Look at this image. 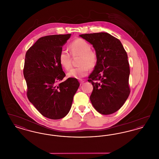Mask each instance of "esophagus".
Instances as JSON below:
<instances>
[{
    "label": "esophagus",
    "instance_id": "esophagus-1",
    "mask_svg": "<svg viewBox=\"0 0 159 159\" xmlns=\"http://www.w3.org/2000/svg\"><path fill=\"white\" fill-rule=\"evenodd\" d=\"M79 82H80V84H83V82H84V80H79Z\"/></svg>",
    "mask_w": 159,
    "mask_h": 159
}]
</instances>
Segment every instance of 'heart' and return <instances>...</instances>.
<instances>
[{"instance_id": "obj_1", "label": "heart", "mask_w": 159, "mask_h": 159, "mask_svg": "<svg viewBox=\"0 0 159 159\" xmlns=\"http://www.w3.org/2000/svg\"><path fill=\"white\" fill-rule=\"evenodd\" d=\"M69 49L71 55H80L78 67L72 68L68 73V77L81 79L87 76L89 68H93L98 62V56L96 52L91 49V45L86 40L81 38L76 39L69 45ZM59 62L61 66L66 70L71 67V57L65 50H61L59 54Z\"/></svg>"}]
</instances>
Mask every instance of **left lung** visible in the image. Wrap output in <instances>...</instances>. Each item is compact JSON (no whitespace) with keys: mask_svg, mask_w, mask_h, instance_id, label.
Here are the masks:
<instances>
[{"mask_svg":"<svg viewBox=\"0 0 159 159\" xmlns=\"http://www.w3.org/2000/svg\"><path fill=\"white\" fill-rule=\"evenodd\" d=\"M91 43L98 62L88 80L93 86L90 96L95 109L102 114L119 110L130 94L128 55L120 41L107 33L80 34Z\"/></svg>","mask_w":159,"mask_h":159,"instance_id":"1","label":"left lung"}]
</instances>
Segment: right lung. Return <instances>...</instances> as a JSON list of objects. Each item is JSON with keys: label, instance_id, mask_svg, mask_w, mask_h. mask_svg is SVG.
I'll use <instances>...</instances> for the list:
<instances>
[{"label": "right lung", "instance_id": "obj_1", "mask_svg": "<svg viewBox=\"0 0 159 159\" xmlns=\"http://www.w3.org/2000/svg\"><path fill=\"white\" fill-rule=\"evenodd\" d=\"M71 34L39 38L25 54L24 76L27 96L44 117L57 120L68 113L80 83L66 76L59 62V54Z\"/></svg>", "mask_w": 159, "mask_h": 159}]
</instances>
